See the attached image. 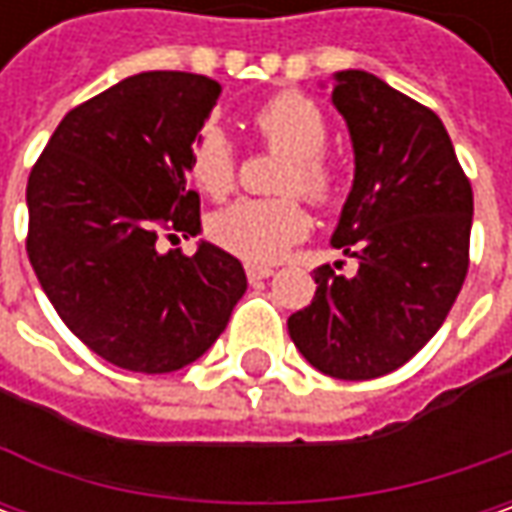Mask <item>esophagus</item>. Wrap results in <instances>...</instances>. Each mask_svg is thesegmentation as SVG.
Listing matches in <instances>:
<instances>
[{
    "label": "esophagus",
    "instance_id": "1",
    "mask_svg": "<svg viewBox=\"0 0 512 512\" xmlns=\"http://www.w3.org/2000/svg\"><path fill=\"white\" fill-rule=\"evenodd\" d=\"M245 273H247V279H250V282H262V279H267V276H273V267L247 265Z\"/></svg>",
    "mask_w": 512,
    "mask_h": 512
}]
</instances>
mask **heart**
Listing matches in <instances>:
<instances>
[{"label": "heart", "mask_w": 512, "mask_h": 512, "mask_svg": "<svg viewBox=\"0 0 512 512\" xmlns=\"http://www.w3.org/2000/svg\"><path fill=\"white\" fill-rule=\"evenodd\" d=\"M259 133L273 148L290 153L282 176V190H302L310 202L325 205L333 199L339 176L327 159L325 145L330 128L322 108L302 93H279L253 116ZM190 176L207 196L222 199L236 182V153L227 133L207 125L190 153ZM305 207L293 196L282 199H242L210 216V239L253 265L282 259L290 245L307 236Z\"/></svg>", "instance_id": "b5f03b06"}]
</instances>
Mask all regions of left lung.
I'll return each instance as SVG.
<instances>
[{"mask_svg":"<svg viewBox=\"0 0 512 512\" xmlns=\"http://www.w3.org/2000/svg\"><path fill=\"white\" fill-rule=\"evenodd\" d=\"M353 142V187L330 245L359 270H316L313 302L287 319L316 370L344 382L410 362L444 325L467 276L473 190L442 119L367 70L333 73Z\"/></svg>","mask_w":512,"mask_h":512,"instance_id":"obj_1","label":"left lung"}]
</instances>
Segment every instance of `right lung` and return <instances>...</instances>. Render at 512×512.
<instances>
[{
	"label": "right lung",
	"instance_id": "1",
	"mask_svg": "<svg viewBox=\"0 0 512 512\" xmlns=\"http://www.w3.org/2000/svg\"><path fill=\"white\" fill-rule=\"evenodd\" d=\"M219 82L148 70L73 108L28 179V259L50 305L96 356L133 373H173L205 356L245 296L242 262L199 242L190 153Z\"/></svg>",
	"mask_w": 512,
	"mask_h": 512
}]
</instances>
